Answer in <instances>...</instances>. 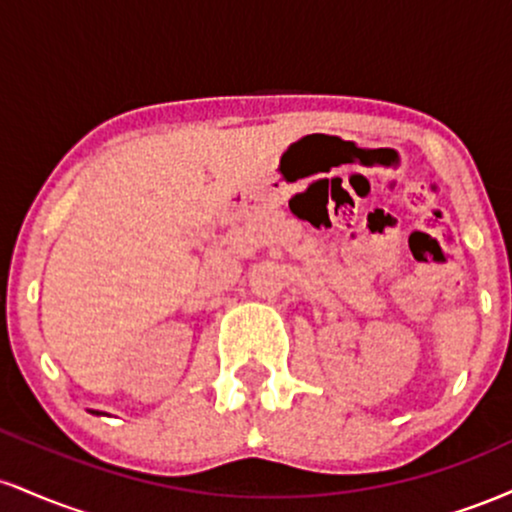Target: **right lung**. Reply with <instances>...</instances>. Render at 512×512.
Listing matches in <instances>:
<instances>
[{
    "instance_id": "1",
    "label": "right lung",
    "mask_w": 512,
    "mask_h": 512,
    "mask_svg": "<svg viewBox=\"0 0 512 512\" xmlns=\"http://www.w3.org/2000/svg\"><path fill=\"white\" fill-rule=\"evenodd\" d=\"M91 414H98V411H91Z\"/></svg>"
}]
</instances>
